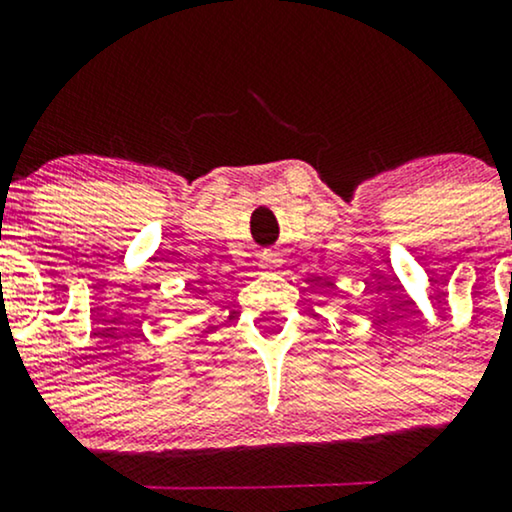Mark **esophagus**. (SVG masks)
<instances>
[{"instance_id":"1","label":"esophagus","mask_w":512,"mask_h":512,"mask_svg":"<svg viewBox=\"0 0 512 512\" xmlns=\"http://www.w3.org/2000/svg\"><path fill=\"white\" fill-rule=\"evenodd\" d=\"M279 255H276L274 250H264L260 255V267L262 269H272V267H279Z\"/></svg>"}]
</instances>
